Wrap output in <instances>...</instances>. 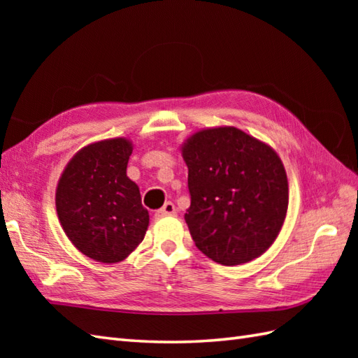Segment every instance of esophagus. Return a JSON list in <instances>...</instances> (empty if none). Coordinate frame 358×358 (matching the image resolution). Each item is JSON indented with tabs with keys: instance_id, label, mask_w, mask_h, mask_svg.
<instances>
[{
	"instance_id": "obj_1",
	"label": "esophagus",
	"mask_w": 358,
	"mask_h": 358,
	"mask_svg": "<svg viewBox=\"0 0 358 358\" xmlns=\"http://www.w3.org/2000/svg\"><path fill=\"white\" fill-rule=\"evenodd\" d=\"M177 214V208H175V204L173 203H171V201H167V203H164V206L162 208V209H158L157 210V217H164V215H175Z\"/></svg>"
}]
</instances>
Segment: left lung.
<instances>
[{
	"mask_svg": "<svg viewBox=\"0 0 358 358\" xmlns=\"http://www.w3.org/2000/svg\"><path fill=\"white\" fill-rule=\"evenodd\" d=\"M180 150L191 192L185 220L195 246L223 266L263 255L278 237L289 204L277 152L234 126L200 129Z\"/></svg>",
	"mask_w": 358,
	"mask_h": 358,
	"instance_id": "1",
	"label": "left lung"
}]
</instances>
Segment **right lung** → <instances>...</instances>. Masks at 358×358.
Here are the masks:
<instances>
[{
  "label": "right lung",
  "mask_w": 358,
  "mask_h": 358,
  "mask_svg": "<svg viewBox=\"0 0 358 358\" xmlns=\"http://www.w3.org/2000/svg\"><path fill=\"white\" fill-rule=\"evenodd\" d=\"M132 150L126 136L90 143L69 159L57 183V215L66 237L95 262H123L146 235L149 212L126 173Z\"/></svg>",
  "instance_id": "1"
}]
</instances>
